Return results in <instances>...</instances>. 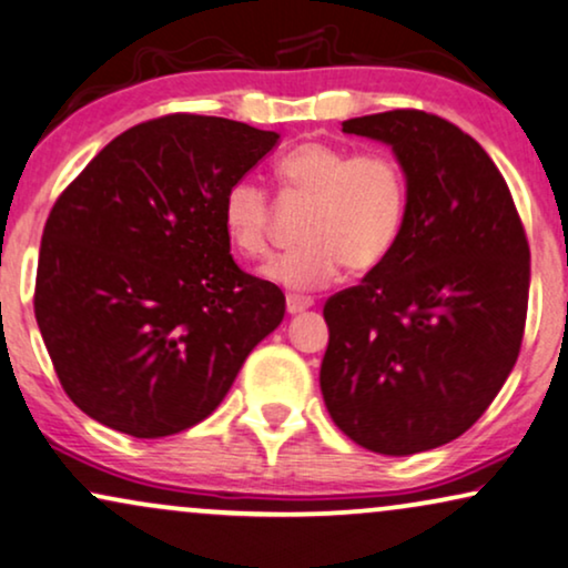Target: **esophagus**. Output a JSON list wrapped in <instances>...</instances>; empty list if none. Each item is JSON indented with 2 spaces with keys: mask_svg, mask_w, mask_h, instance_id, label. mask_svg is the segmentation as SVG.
I'll list each match as a JSON object with an SVG mask.
<instances>
[{
  "mask_svg": "<svg viewBox=\"0 0 568 568\" xmlns=\"http://www.w3.org/2000/svg\"><path fill=\"white\" fill-rule=\"evenodd\" d=\"M308 306H314L312 296H288V298H285V308H288V314H301V312H306Z\"/></svg>",
  "mask_w": 568,
  "mask_h": 568,
  "instance_id": "34e87169",
  "label": "esophagus"
}]
</instances>
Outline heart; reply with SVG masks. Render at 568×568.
Segmentation results:
<instances>
[{"label": "heart", "mask_w": 568, "mask_h": 568, "mask_svg": "<svg viewBox=\"0 0 568 568\" xmlns=\"http://www.w3.org/2000/svg\"><path fill=\"white\" fill-rule=\"evenodd\" d=\"M285 189L308 196L298 246L262 267L270 283L314 291L337 275L341 264L367 272L390 256L404 233L408 183L398 160L383 152L354 154L327 141H304L277 162ZM272 206L267 191L239 178L222 196V227L246 260L270 251Z\"/></svg>", "instance_id": "obj_1"}]
</instances>
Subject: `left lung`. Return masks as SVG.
<instances>
[{
  "mask_svg": "<svg viewBox=\"0 0 568 568\" xmlns=\"http://www.w3.org/2000/svg\"><path fill=\"white\" fill-rule=\"evenodd\" d=\"M343 133L393 149L408 212L390 256L327 298L322 398L362 448L412 456L464 435L511 375L529 243L504 175L462 128L393 110L346 120Z\"/></svg>",
  "mask_w": 568,
  "mask_h": 568,
  "instance_id": "left-lung-1",
  "label": "left lung"
}]
</instances>
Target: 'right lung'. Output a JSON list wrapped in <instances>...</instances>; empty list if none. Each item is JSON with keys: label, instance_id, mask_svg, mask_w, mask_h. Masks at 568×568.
Returning a JSON list of instances; mask_svg holds the SVG:
<instances>
[{"label": "right lung", "instance_id": "1", "mask_svg": "<svg viewBox=\"0 0 568 568\" xmlns=\"http://www.w3.org/2000/svg\"><path fill=\"white\" fill-rule=\"evenodd\" d=\"M280 135L204 114H164L106 143L41 235L33 312L70 400L118 433L199 425L285 314L243 272L222 196Z\"/></svg>", "mask_w": 568, "mask_h": 568}]
</instances>
